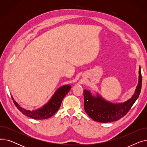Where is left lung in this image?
Segmentation results:
<instances>
[{
    "label": "left lung",
    "mask_w": 147,
    "mask_h": 147,
    "mask_svg": "<svg viewBox=\"0 0 147 147\" xmlns=\"http://www.w3.org/2000/svg\"><path fill=\"white\" fill-rule=\"evenodd\" d=\"M142 87V75L141 67L139 68V81L134 95L123 103L113 104L107 102L99 95L96 97L92 95L90 92L84 89V108L89 116L94 121L108 123L117 121L127 113L140 94Z\"/></svg>",
    "instance_id": "left-lung-1"
}]
</instances>
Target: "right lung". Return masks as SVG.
<instances>
[{
  "label": "right lung",
  "mask_w": 147,
  "mask_h": 147,
  "mask_svg": "<svg viewBox=\"0 0 147 147\" xmlns=\"http://www.w3.org/2000/svg\"><path fill=\"white\" fill-rule=\"evenodd\" d=\"M71 89L69 85H65L59 88L52 96L49 101L41 109L34 111L27 110L21 107L12 97L13 102L17 109L26 116L36 120H43L52 117L59 110L64 97Z\"/></svg>",
  "instance_id": "1"
}]
</instances>
